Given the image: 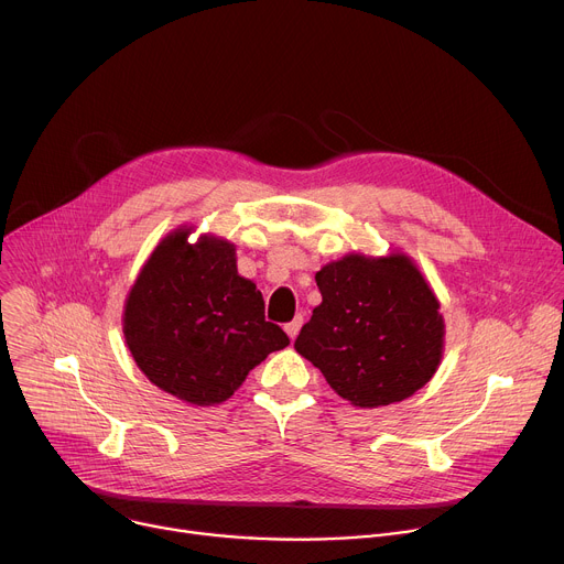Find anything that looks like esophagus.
Returning a JSON list of instances; mask_svg holds the SVG:
<instances>
[{"instance_id": "34e87169", "label": "esophagus", "mask_w": 564, "mask_h": 564, "mask_svg": "<svg viewBox=\"0 0 564 564\" xmlns=\"http://www.w3.org/2000/svg\"><path fill=\"white\" fill-rule=\"evenodd\" d=\"M302 324H304V317H302V315H296L290 324H285V333H288L290 340H294V337L299 335V328H302Z\"/></svg>"}]
</instances>
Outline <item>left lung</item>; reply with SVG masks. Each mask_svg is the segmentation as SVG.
I'll return each mask as SVG.
<instances>
[{
  "instance_id": "8db88e82",
  "label": "left lung",
  "mask_w": 564,
  "mask_h": 564,
  "mask_svg": "<svg viewBox=\"0 0 564 564\" xmlns=\"http://www.w3.org/2000/svg\"><path fill=\"white\" fill-rule=\"evenodd\" d=\"M322 304L294 349L356 408H381L422 390L444 354L440 299L401 249L351 251L315 274Z\"/></svg>"
}]
</instances>
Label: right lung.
Returning a JSON list of instances; mask_svg holds the SVG:
<instances>
[{"label":"right lung","instance_id":"add662e5","mask_svg":"<svg viewBox=\"0 0 564 564\" xmlns=\"http://www.w3.org/2000/svg\"><path fill=\"white\" fill-rule=\"evenodd\" d=\"M181 224L161 238L124 302L122 330L144 377L191 405L224 403L288 335L265 322L256 283L238 274L236 245Z\"/></svg>","mask_w":564,"mask_h":564}]
</instances>
